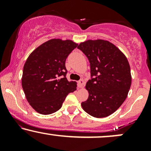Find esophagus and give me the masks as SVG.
I'll list each match as a JSON object with an SVG mask.
<instances>
[{"label":"esophagus","instance_id":"1","mask_svg":"<svg viewBox=\"0 0 151 151\" xmlns=\"http://www.w3.org/2000/svg\"><path fill=\"white\" fill-rule=\"evenodd\" d=\"M84 79H81L80 80L78 81V86H79V88H82L83 86H84Z\"/></svg>","mask_w":151,"mask_h":151}]
</instances>
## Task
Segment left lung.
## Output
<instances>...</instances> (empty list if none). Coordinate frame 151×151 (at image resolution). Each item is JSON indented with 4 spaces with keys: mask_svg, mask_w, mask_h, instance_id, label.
<instances>
[{
    "mask_svg": "<svg viewBox=\"0 0 151 151\" xmlns=\"http://www.w3.org/2000/svg\"><path fill=\"white\" fill-rule=\"evenodd\" d=\"M89 60L91 79L86 82L87 100L81 102L84 111L96 118L115 112L127 97L131 84L127 58L119 48L103 40H87L77 47Z\"/></svg>",
    "mask_w": 151,
    "mask_h": 151,
    "instance_id": "obj_1",
    "label": "left lung"
}]
</instances>
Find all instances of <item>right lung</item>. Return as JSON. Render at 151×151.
<instances>
[{"instance_id":"obj_1","label":"right lung","mask_w":151,"mask_h":151,"mask_svg":"<svg viewBox=\"0 0 151 151\" xmlns=\"http://www.w3.org/2000/svg\"><path fill=\"white\" fill-rule=\"evenodd\" d=\"M77 45L69 40H50L36 48L26 60L22 89L30 105L39 114L56 112L68 93L77 89L75 81H69L66 77L65 62Z\"/></svg>"}]
</instances>
